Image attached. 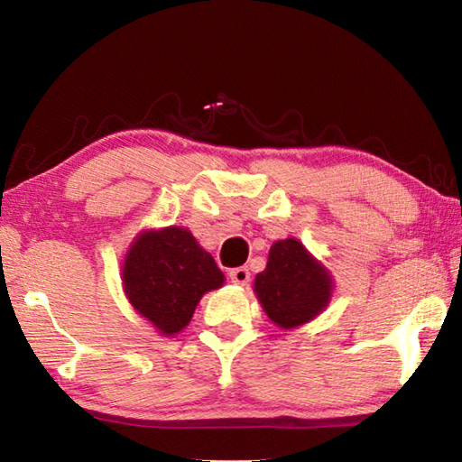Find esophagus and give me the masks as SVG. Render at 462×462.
<instances>
[{
    "instance_id": "34e87169",
    "label": "esophagus",
    "mask_w": 462,
    "mask_h": 462,
    "mask_svg": "<svg viewBox=\"0 0 462 462\" xmlns=\"http://www.w3.org/2000/svg\"><path fill=\"white\" fill-rule=\"evenodd\" d=\"M229 279L235 285H247L249 283V269L247 267H237L229 271Z\"/></svg>"
}]
</instances>
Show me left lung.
<instances>
[{"label":"left lung","instance_id":"8db88e82","mask_svg":"<svg viewBox=\"0 0 462 462\" xmlns=\"http://www.w3.org/2000/svg\"><path fill=\"white\" fill-rule=\"evenodd\" d=\"M333 275L295 237L271 245L265 271L257 273L253 291L267 317L279 328L313 321L333 297Z\"/></svg>","mask_w":462,"mask_h":462}]
</instances>
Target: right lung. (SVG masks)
<instances>
[{
    "mask_svg": "<svg viewBox=\"0 0 462 462\" xmlns=\"http://www.w3.org/2000/svg\"><path fill=\"white\" fill-rule=\"evenodd\" d=\"M125 297L159 335L173 337L189 325L205 293L221 289L223 271L185 227L137 233L121 265Z\"/></svg>",
    "mask_w": 462,
    "mask_h": 462,
    "instance_id": "right-lung-1",
    "label": "right lung"
}]
</instances>
